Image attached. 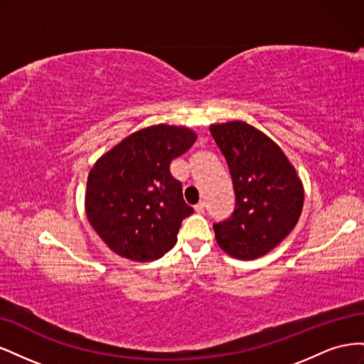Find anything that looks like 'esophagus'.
Wrapping results in <instances>:
<instances>
[{
	"mask_svg": "<svg viewBox=\"0 0 364 364\" xmlns=\"http://www.w3.org/2000/svg\"><path fill=\"white\" fill-rule=\"evenodd\" d=\"M194 211H196L197 214H203V213H205V203H203V202L197 203V205L194 206Z\"/></svg>",
	"mask_w": 364,
	"mask_h": 364,
	"instance_id": "obj_1",
	"label": "esophagus"
}]
</instances>
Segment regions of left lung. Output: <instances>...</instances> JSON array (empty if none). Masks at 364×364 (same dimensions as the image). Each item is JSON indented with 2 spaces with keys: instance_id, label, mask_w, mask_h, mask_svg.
<instances>
[{
  "instance_id": "obj_1",
  "label": "left lung",
  "mask_w": 364,
  "mask_h": 364,
  "mask_svg": "<svg viewBox=\"0 0 364 364\" xmlns=\"http://www.w3.org/2000/svg\"><path fill=\"white\" fill-rule=\"evenodd\" d=\"M209 132L232 176L235 209L214 225L229 257L257 259L279 246L299 222L304 183L282 149L245 121L211 124Z\"/></svg>"
}]
</instances>
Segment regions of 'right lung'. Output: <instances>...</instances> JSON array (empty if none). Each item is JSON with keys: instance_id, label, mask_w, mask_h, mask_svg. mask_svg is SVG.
Here are the masks:
<instances>
[{"instance_id": "obj_1", "label": "right lung", "mask_w": 364, "mask_h": 364, "mask_svg": "<svg viewBox=\"0 0 364 364\" xmlns=\"http://www.w3.org/2000/svg\"><path fill=\"white\" fill-rule=\"evenodd\" d=\"M197 139L185 126L153 124L121 139L90 170L85 213L107 247L147 262L178 241L182 220L193 214L170 164Z\"/></svg>"}]
</instances>
